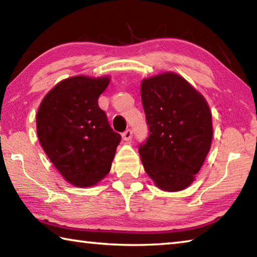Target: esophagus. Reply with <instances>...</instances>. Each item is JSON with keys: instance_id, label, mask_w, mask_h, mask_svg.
<instances>
[{"instance_id": "1", "label": "esophagus", "mask_w": 257, "mask_h": 257, "mask_svg": "<svg viewBox=\"0 0 257 257\" xmlns=\"http://www.w3.org/2000/svg\"><path fill=\"white\" fill-rule=\"evenodd\" d=\"M132 137H133V130L132 129H127L122 133V138L124 139V141H129V139H132Z\"/></svg>"}]
</instances>
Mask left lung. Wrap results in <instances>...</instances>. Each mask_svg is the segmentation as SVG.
<instances>
[{
    "label": "left lung",
    "instance_id": "1",
    "mask_svg": "<svg viewBox=\"0 0 257 257\" xmlns=\"http://www.w3.org/2000/svg\"><path fill=\"white\" fill-rule=\"evenodd\" d=\"M141 94L150 130L138 149L145 171L161 189H185L210 151V107L196 89L173 72L144 79Z\"/></svg>",
    "mask_w": 257,
    "mask_h": 257
}]
</instances>
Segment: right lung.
<instances>
[{
  "instance_id": "add662e5",
  "label": "right lung",
  "mask_w": 257,
  "mask_h": 257,
  "mask_svg": "<svg viewBox=\"0 0 257 257\" xmlns=\"http://www.w3.org/2000/svg\"><path fill=\"white\" fill-rule=\"evenodd\" d=\"M108 77L76 76L47 93L37 112L43 150L66 180L77 187L97 184L111 169L120 134L98 106Z\"/></svg>"
}]
</instances>
